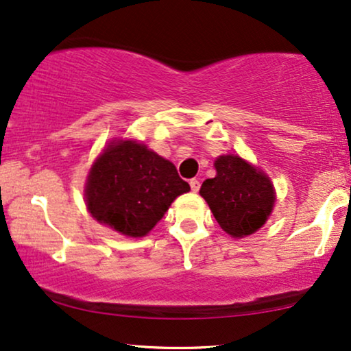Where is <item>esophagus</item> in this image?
<instances>
[{
	"label": "esophagus",
	"mask_w": 351,
	"mask_h": 351,
	"mask_svg": "<svg viewBox=\"0 0 351 351\" xmlns=\"http://www.w3.org/2000/svg\"><path fill=\"white\" fill-rule=\"evenodd\" d=\"M199 186H201V184H199V180L198 179H191L190 180V189H191V191H198L199 190Z\"/></svg>",
	"instance_id": "obj_1"
}]
</instances>
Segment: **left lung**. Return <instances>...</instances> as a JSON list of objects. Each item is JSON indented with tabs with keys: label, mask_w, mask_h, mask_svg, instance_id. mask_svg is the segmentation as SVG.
Wrapping results in <instances>:
<instances>
[{
	"label": "left lung",
	"mask_w": 351,
	"mask_h": 351,
	"mask_svg": "<svg viewBox=\"0 0 351 351\" xmlns=\"http://www.w3.org/2000/svg\"><path fill=\"white\" fill-rule=\"evenodd\" d=\"M215 171L217 176L206 179L199 190L215 220L223 232L234 238L257 232L275 204L270 179L243 158L233 155L219 156Z\"/></svg>",
	"instance_id": "obj_1"
}]
</instances>
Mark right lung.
<instances>
[{
    "instance_id": "right-lung-1",
    "label": "right lung",
    "mask_w": 351,
    "mask_h": 351,
    "mask_svg": "<svg viewBox=\"0 0 351 351\" xmlns=\"http://www.w3.org/2000/svg\"><path fill=\"white\" fill-rule=\"evenodd\" d=\"M176 166L142 143L118 141L90 167L86 204L95 220L126 237H143L172 201L186 193Z\"/></svg>"
}]
</instances>
